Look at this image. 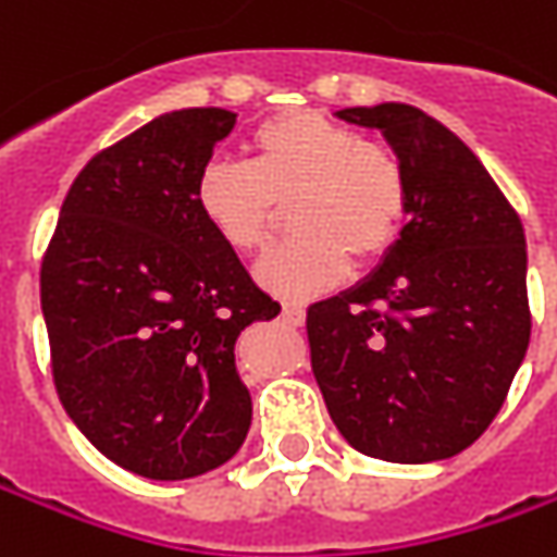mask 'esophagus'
Wrapping results in <instances>:
<instances>
[{"label": "esophagus", "mask_w": 557, "mask_h": 557, "mask_svg": "<svg viewBox=\"0 0 557 557\" xmlns=\"http://www.w3.org/2000/svg\"><path fill=\"white\" fill-rule=\"evenodd\" d=\"M282 319H285L288 325H300V322H304V307H300V304H285V307H282Z\"/></svg>", "instance_id": "obj_1"}]
</instances>
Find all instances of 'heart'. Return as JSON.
<instances>
[{"instance_id":"1","label":"heart","mask_w":557,"mask_h":557,"mask_svg":"<svg viewBox=\"0 0 557 557\" xmlns=\"http://www.w3.org/2000/svg\"><path fill=\"white\" fill-rule=\"evenodd\" d=\"M250 161L213 158L195 180L203 223L235 253H257L290 203V242L257 267L260 285L304 300L377 263L399 242L412 210V183L399 154L319 111L267 120L247 141Z\"/></svg>"}]
</instances>
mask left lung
Returning <instances> with one entry per match:
<instances>
[{
  "instance_id": "1",
  "label": "left lung",
  "mask_w": 557,
  "mask_h": 557,
  "mask_svg": "<svg viewBox=\"0 0 557 557\" xmlns=\"http://www.w3.org/2000/svg\"><path fill=\"white\" fill-rule=\"evenodd\" d=\"M337 117L391 141L412 220L366 282L307 310L312 374L354 449L449 459L499 416L530 344L524 225L440 120L396 101Z\"/></svg>"
}]
</instances>
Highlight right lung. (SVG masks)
<instances>
[{"mask_svg": "<svg viewBox=\"0 0 557 557\" xmlns=\"http://www.w3.org/2000/svg\"><path fill=\"white\" fill-rule=\"evenodd\" d=\"M232 129L223 108H185L101 148L42 253L58 399L101 456L151 481L198 478L242 449L235 337L282 312L195 203Z\"/></svg>", "mask_w": 557, "mask_h": 557, "instance_id": "1", "label": "right lung"}]
</instances>
